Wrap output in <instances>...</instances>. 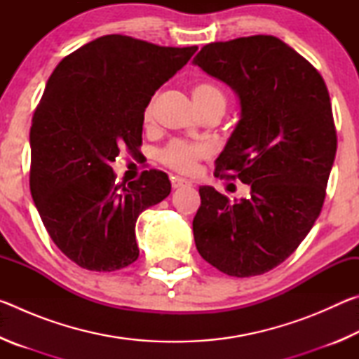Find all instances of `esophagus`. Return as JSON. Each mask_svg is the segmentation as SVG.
Here are the masks:
<instances>
[{"instance_id":"1","label":"esophagus","mask_w":359,"mask_h":359,"mask_svg":"<svg viewBox=\"0 0 359 359\" xmlns=\"http://www.w3.org/2000/svg\"><path fill=\"white\" fill-rule=\"evenodd\" d=\"M171 184H172V188H182V187H190L191 182L184 177H179V175H172Z\"/></svg>"}]
</instances>
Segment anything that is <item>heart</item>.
<instances>
[{
	"mask_svg": "<svg viewBox=\"0 0 359 359\" xmlns=\"http://www.w3.org/2000/svg\"><path fill=\"white\" fill-rule=\"evenodd\" d=\"M191 96L194 104L201 112L209 111V109L220 107L224 111L226 107V98L217 85L210 82H198L193 85ZM155 101L156 96H151L147 101L144 111H142V121L145 125H150L155 117ZM210 149L204 144H194L188 141H182V139H174V141L165 145L160 151H158V160L163 165L174 169V171L190 174L198 168L199 163L205 158H209Z\"/></svg>",
	"mask_w": 359,
	"mask_h": 359,
	"instance_id": "heart-1",
	"label": "heart"
}]
</instances>
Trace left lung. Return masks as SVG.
Here are the masks:
<instances>
[{
    "label": "left lung",
    "mask_w": 359,
    "mask_h": 359,
    "mask_svg": "<svg viewBox=\"0 0 359 359\" xmlns=\"http://www.w3.org/2000/svg\"><path fill=\"white\" fill-rule=\"evenodd\" d=\"M193 63L239 96L241 120L214 174L252 190L229 203L199 187L194 244L223 274L261 276L299 247L323 208L337 150L330 93L320 72L276 36L212 42Z\"/></svg>",
    "instance_id": "obj_1"
}]
</instances>
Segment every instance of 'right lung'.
Masks as SVG:
<instances>
[{"instance_id":"1","label":"right lung","mask_w":359,"mask_h":359,"mask_svg":"<svg viewBox=\"0 0 359 359\" xmlns=\"http://www.w3.org/2000/svg\"><path fill=\"white\" fill-rule=\"evenodd\" d=\"M196 50L106 34L48 77L29 130V188L50 239L83 269L112 272L137 259V217L171 182L150 169L117 184L111 163L141 149L145 104Z\"/></svg>"}]
</instances>
